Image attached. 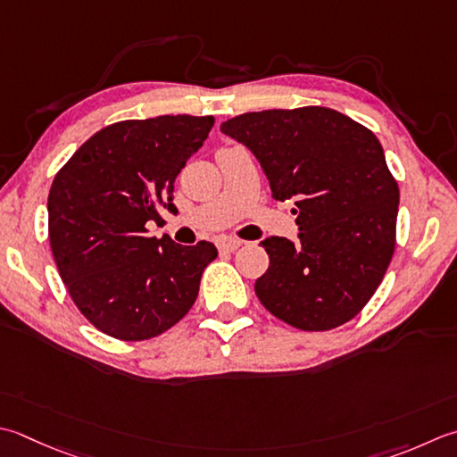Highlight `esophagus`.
I'll return each instance as SVG.
<instances>
[{"mask_svg":"<svg viewBox=\"0 0 457 457\" xmlns=\"http://www.w3.org/2000/svg\"><path fill=\"white\" fill-rule=\"evenodd\" d=\"M216 245H218V249L220 252H236V249L241 245V241L239 239H236V237H220L218 241H216Z\"/></svg>","mask_w":457,"mask_h":457,"instance_id":"esophagus-1","label":"esophagus"}]
</instances>
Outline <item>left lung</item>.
<instances>
[{
  "label": "left lung",
  "mask_w": 457,
  "mask_h": 457,
  "mask_svg": "<svg viewBox=\"0 0 457 457\" xmlns=\"http://www.w3.org/2000/svg\"><path fill=\"white\" fill-rule=\"evenodd\" d=\"M220 129L253 152L275 200L295 198L299 244L262 241L270 253L255 281L262 305L309 333L348 323L396 249L400 190L378 138L327 106L245 112Z\"/></svg>",
  "instance_id": "obj_1"
}]
</instances>
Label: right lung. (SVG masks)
I'll return each instance as SVG.
<instances>
[{"mask_svg":"<svg viewBox=\"0 0 457 457\" xmlns=\"http://www.w3.org/2000/svg\"><path fill=\"white\" fill-rule=\"evenodd\" d=\"M213 116L164 114L101 129L67 160L49 190V244L62 283L88 323L119 341H146L192 309L218 257L146 223L176 212L174 182L202 148Z\"/></svg>","mask_w":457,"mask_h":457,"instance_id":"right-lung-1","label":"right lung"}]
</instances>
